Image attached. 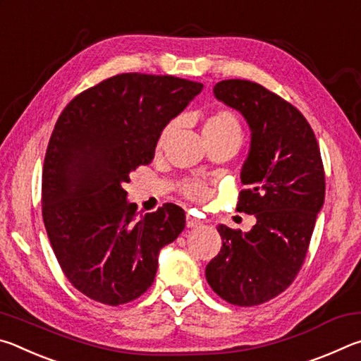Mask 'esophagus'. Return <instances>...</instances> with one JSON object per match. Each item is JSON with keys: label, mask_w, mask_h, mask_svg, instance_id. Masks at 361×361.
Returning <instances> with one entry per match:
<instances>
[{"label": "esophagus", "mask_w": 361, "mask_h": 361, "mask_svg": "<svg viewBox=\"0 0 361 361\" xmlns=\"http://www.w3.org/2000/svg\"><path fill=\"white\" fill-rule=\"evenodd\" d=\"M200 224H202V221H200L199 218L191 216V215L186 216V226H188V228H199Z\"/></svg>", "instance_id": "34e87169"}]
</instances>
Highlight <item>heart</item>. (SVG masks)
<instances>
[{
	"instance_id": "heart-1",
	"label": "heart",
	"mask_w": 361,
	"mask_h": 361,
	"mask_svg": "<svg viewBox=\"0 0 361 361\" xmlns=\"http://www.w3.org/2000/svg\"><path fill=\"white\" fill-rule=\"evenodd\" d=\"M175 129V124H169L166 129L162 130L161 137H159V145H162L166 140L172 135ZM204 137L205 140L212 138H226V137H240L242 138V127L240 122L237 119V116L228 111V109H219L213 116L207 119L204 126ZM183 195H186L188 199L197 200V202H204L210 197V189L200 181H186L181 186Z\"/></svg>"
}]
</instances>
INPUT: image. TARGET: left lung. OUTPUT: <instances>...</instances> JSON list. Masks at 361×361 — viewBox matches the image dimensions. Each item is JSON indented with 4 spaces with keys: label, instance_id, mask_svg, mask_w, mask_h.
Returning a JSON list of instances; mask_svg holds the SVG:
<instances>
[{
    "label": "left lung",
    "instance_id": "1",
    "mask_svg": "<svg viewBox=\"0 0 361 361\" xmlns=\"http://www.w3.org/2000/svg\"><path fill=\"white\" fill-rule=\"evenodd\" d=\"M213 94L252 130L237 210L255 215L256 224L248 232L218 226L223 245L205 277L224 301L250 307L298 276L325 200V172L312 127L291 103L245 79L218 82Z\"/></svg>",
    "mask_w": 361,
    "mask_h": 361
}]
</instances>
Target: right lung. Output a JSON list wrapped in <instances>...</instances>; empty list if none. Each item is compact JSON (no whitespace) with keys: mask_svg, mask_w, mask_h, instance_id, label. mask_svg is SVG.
Here are the masks:
<instances>
[{"mask_svg":"<svg viewBox=\"0 0 361 361\" xmlns=\"http://www.w3.org/2000/svg\"><path fill=\"white\" fill-rule=\"evenodd\" d=\"M204 85L122 73L75 97L59 116L42 169V219L66 279L94 301L119 305L149 288L161 250L186 216L164 204L137 218L124 183L154 159L159 137Z\"/></svg>","mask_w":361,"mask_h":361,"instance_id":"1","label":"right lung"}]
</instances>
